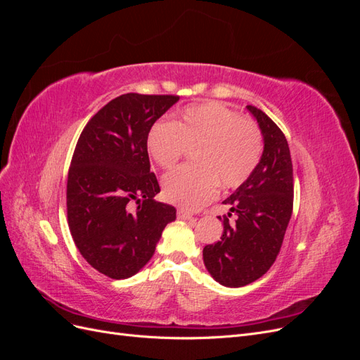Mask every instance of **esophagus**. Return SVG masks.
I'll use <instances>...</instances> for the list:
<instances>
[{
  "instance_id": "1",
  "label": "esophagus",
  "mask_w": 360,
  "mask_h": 360,
  "mask_svg": "<svg viewBox=\"0 0 360 360\" xmlns=\"http://www.w3.org/2000/svg\"><path fill=\"white\" fill-rule=\"evenodd\" d=\"M177 216H179V219H192V213H189V212H186V210H183V209H179L177 210Z\"/></svg>"
}]
</instances>
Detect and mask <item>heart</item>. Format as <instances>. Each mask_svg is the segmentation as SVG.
<instances>
[{
	"label": "heart",
	"instance_id": "obj_1",
	"mask_svg": "<svg viewBox=\"0 0 360 360\" xmlns=\"http://www.w3.org/2000/svg\"><path fill=\"white\" fill-rule=\"evenodd\" d=\"M147 153L162 169H171L192 150L195 167H183L162 180L163 197L184 209H200L214 198L217 184H243L263 153V138L254 122L219 102L191 105L172 120L150 126Z\"/></svg>",
	"mask_w": 360,
	"mask_h": 360
}]
</instances>
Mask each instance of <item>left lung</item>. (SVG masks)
I'll return each instance as SVG.
<instances>
[{
	"label": "left lung",
	"instance_id": "8db88e82",
	"mask_svg": "<svg viewBox=\"0 0 360 360\" xmlns=\"http://www.w3.org/2000/svg\"><path fill=\"white\" fill-rule=\"evenodd\" d=\"M246 108L263 135V155L249 179L224 201L236 222L230 226L224 216L221 240L202 249L212 278L231 288L257 281L275 263L292 213V163L285 135L258 108Z\"/></svg>",
	"mask_w": 360,
	"mask_h": 360
}]
</instances>
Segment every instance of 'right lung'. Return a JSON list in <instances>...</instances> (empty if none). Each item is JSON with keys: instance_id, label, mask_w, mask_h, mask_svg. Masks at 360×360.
I'll return each instance as SVG.
<instances>
[{"instance_id": "right-lung-1", "label": "right lung", "mask_w": 360, "mask_h": 360, "mask_svg": "<svg viewBox=\"0 0 360 360\" xmlns=\"http://www.w3.org/2000/svg\"><path fill=\"white\" fill-rule=\"evenodd\" d=\"M177 102L179 96H118L86 123L76 144L68 176L69 228L86 263L111 279L138 274L163 228L176 221V209L155 200L160 188L146 136Z\"/></svg>"}]
</instances>
